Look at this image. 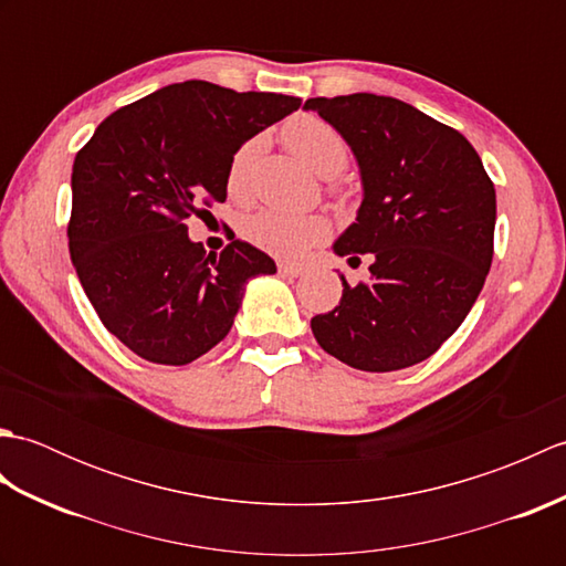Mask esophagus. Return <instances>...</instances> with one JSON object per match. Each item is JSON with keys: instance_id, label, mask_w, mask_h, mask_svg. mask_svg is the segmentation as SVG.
<instances>
[{"instance_id": "1", "label": "esophagus", "mask_w": 566, "mask_h": 566, "mask_svg": "<svg viewBox=\"0 0 566 566\" xmlns=\"http://www.w3.org/2000/svg\"><path fill=\"white\" fill-rule=\"evenodd\" d=\"M276 270H280L282 276H292V280H294V276H302L306 272L304 264H294V262H280V264H276Z\"/></svg>"}]
</instances>
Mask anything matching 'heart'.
I'll return each mask as SVG.
<instances>
[{
  "label": "heart",
  "mask_w": 566,
  "mask_h": 566,
  "mask_svg": "<svg viewBox=\"0 0 566 566\" xmlns=\"http://www.w3.org/2000/svg\"><path fill=\"white\" fill-rule=\"evenodd\" d=\"M282 138L284 146L318 175L340 172L347 165V155H350L345 138L316 114H298L290 118L282 128ZM258 153L260 140L250 138L231 155L226 172V187L231 197H243L248 191ZM240 231H243V238L250 245L270 252V255L292 260L302 258L306 250L328 240L333 226L321 213H286L264 209L248 216Z\"/></svg>",
  "instance_id": "1"
}]
</instances>
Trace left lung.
Segmentation results:
<instances>
[{"instance_id":"8db88e82","label":"left lung","mask_w":566,"mask_h":566,"mask_svg":"<svg viewBox=\"0 0 566 566\" xmlns=\"http://www.w3.org/2000/svg\"><path fill=\"white\" fill-rule=\"evenodd\" d=\"M350 143L363 170L357 221L335 243L371 280L311 318L318 345L363 371L423 363L460 328L494 258L496 191L460 130L379 94L306 99Z\"/></svg>"}]
</instances>
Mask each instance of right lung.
<instances>
[{
	"label": "right lung",
	"mask_w": 566,
	"mask_h": 566,
	"mask_svg": "<svg viewBox=\"0 0 566 566\" xmlns=\"http://www.w3.org/2000/svg\"><path fill=\"white\" fill-rule=\"evenodd\" d=\"M302 106L187 80L106 116L72 165L70 258L104 328L155 365H189L231 331L243 286L276 264L231 238L191 243L189 216L226 201L231 155Z\"/></svg>",
	"instance_id": "1"
}]
</instances>
